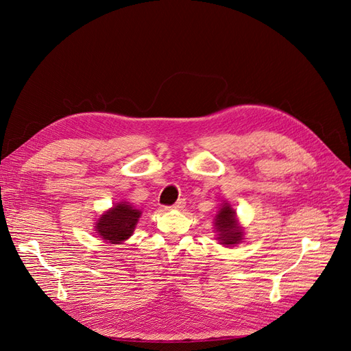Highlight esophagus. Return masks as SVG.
<instances>
[{"label": "esophagus", "mask_w": 351, "mask_h": 351, "mask_svg": "<svg viewBox=\"0 0 351 351\" xmlns=\"http://www.w3.org/2000/svg\"><path fill=\"white\" fill-rule=\"evenodd\" d=\"M185 199H179V201H176L172 206H171V208H173V210H184L185 208Z\"/></svg>", "instance_id": "obj_1"}]
</instances>
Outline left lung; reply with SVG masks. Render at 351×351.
<instances>
[{
    "instance_id": "8db88e82",
    "label": "left lung",
    "mask_w": 351,
    "mask_h": 351,
    "mask_svg": "<svg viewBox=\"0 0 351 351\" xmlns=\"http://www.w3.org/2000/svg\"><path fill=\"white\" fill-rule=\"evenodd\" d=\"M215 231H217V240L223 245H236L243 240V228L237 221L236 211L231 208L228 202H224L219 208L218 214L215 215Z\"/></svg>"
}]
</instances>
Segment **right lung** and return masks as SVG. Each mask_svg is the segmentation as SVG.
Masks as SVG:
<instances>
[{
	"label": "right lung",
	"mask_w": 351,
	"mask_h": 351,
	"mask_svg": "<svg viewBox=\"0 0 351 351\" xmlns=\"http://www.w3.org/2000/svg\"><path fill=\"white\" fill-rule=\"evenodd\" d=\"M140 217V210L128 202H119L99 217L95 231L104 241L120 244L133 234Z\"/></svg>",
	"instance_id": "obj_1"
}]
</instances>
